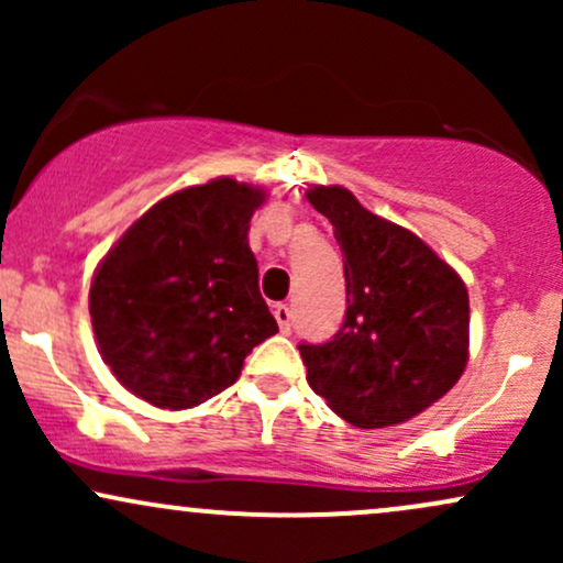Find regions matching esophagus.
Wrapping results in <instances>:
<instances>
[{"instance_id": "obj_1", "label": "esophagus", "mask_w": 563, "mask_h": 563, "mask_svg": "<svg viewBox=\"0 0 563 563\" xmlns=\"http://www.w3.org/2000/svg\"><path fill=\"white\" fill-rule=\"evenodd\" d=\"M277 325H280V333H290V325H294V314H290V309L286 307V303H277V307L273 309Z\"/></svg>"}]
</instances>
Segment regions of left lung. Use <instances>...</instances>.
<instances>
[{"label": "left lung", "instance_id": "obj_1", "mask_svg": "<svg viewBox=\"0 0 563 563\" xmlns=\"http://www.w3.org/2000/svg\"><path fill=\"white\" fill-rule=\"evenodd\" d=\"M344 254L346 314L325 344H299L307 380L357 429L405 423L444 397L468 360V290L410 230L346 187H312Z\"/></svg>", "mask_w": 563, "mask_h": 563}]
</instances>
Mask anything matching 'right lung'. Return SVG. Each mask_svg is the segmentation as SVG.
Masks as SVG:
<instances>
[{"mask_svg":"<svg viewBox=\"0 0 563 563\" xmlns=\"http://www.w3.org/2000/svg\"><path fill=\"white\" fill-rule=\"evenodd\" d=\"M260 187L230 177L158 200L97 267L89 314L121 386L164 410L196 407L277 333L260 294L249 222Z\"/></svg>","mask_w":563,"mask_h":563,"instance_id":"obj_1","label":"right lung"}]
</instances>
